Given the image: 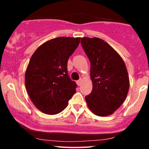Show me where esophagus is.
<instances>
[{
  "label": "esophagus",
  "instance_id": "1",
  "mask_svg": "<svg viewBox=\"0 0 149 149\" xmlns=\"http://www.w3.org/2000/svg\"><path fill=\"white\" fill-rule=\"evenodd\" d=\"M82 82H83V79H82V78H80V80H78V81L76 82L77 85H78V86H80V85H81V83H82Z\"/></svg>",
  "mask_w": 149,
  "mask_h": 149
}]
</instances>
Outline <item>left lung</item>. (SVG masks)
<instances>
[{"label": "left lung", "mask_w": 149, "mask_h": 149, "mask_svg": "<svg viewBox=\"0 0 149 149\" xmlns=\"http://www.w3.org/2000/svg\"><path fill=\"white\" fill-rule=\"evenodd\" d=\"M81 45L90 62L91 93L85 97L88 107L98 116L111 115L127 97L130 79L120 54L99 38H81Z\"/></svg>", "instance_id": "obj_1"}]
</instances>
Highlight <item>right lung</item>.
<instances>
[{
  "label": "right lung",
  "mask_w": 149,
  "mask_h": 149,
  "mask_svg": "<svg viewBox=\"0 0 149 149\" xmlns=\"http://www.w3.org/2000/svg\"><path fill=\"white\" fill-rule=\"evenodd\" d=\"M80 38L58 37L38 47L25 73V86L31 100L39 111L55 115L68 106L76 93V84L67 73L69 58Z\"/></svg>",
  "instance_id": "1"
}]
</instances>
